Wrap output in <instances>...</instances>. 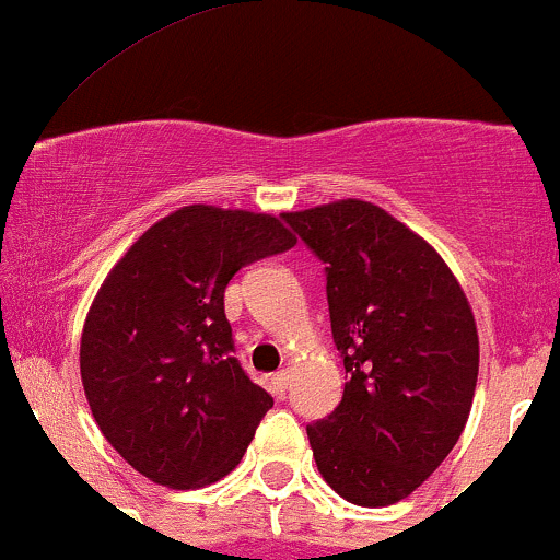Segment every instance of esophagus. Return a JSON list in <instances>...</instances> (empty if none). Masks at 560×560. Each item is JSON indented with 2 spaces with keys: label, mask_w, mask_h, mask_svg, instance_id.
I'll use <instances>...</instances> for the list:
<instances>
[{
  "label": "esophagus",
  "mask_w": 560,
  "mask_h": 560,
  "mask_svg": "<svg viewBox=\"0 0 560 560\" xmlns=\"http://www.w3.org/2000/svg\"><path fill=\"white\" fill-rule=\"evenodd\" d=\"M288 384H291V371L282 369V371H278V374L272 376V382H269V389H272V393L278 395V398H282V395H285V389H288Z\"/></svg>",
  "instance_id": "1"
}]
</instances>
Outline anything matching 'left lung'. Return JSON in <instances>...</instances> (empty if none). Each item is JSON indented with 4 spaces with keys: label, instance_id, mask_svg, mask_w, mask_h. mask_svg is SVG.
<instances>
[{
    "label": "left lung",
    "instance_id": "obj_1",
    "mask_svg": "<svg viewBox=\"0 0 560 560\" xmlns=\"http://www.w3.org/2000/svg\"><path fill=\"white\" fill-rule=\"evenodd\" d=\"M282 219L326 264L345 395L306 427L323 480L360 508L400 502L438 470L470 417L478 328L441 254L374 202Z\"/></svg>",
    "mask_w": 560,
    "mask_h": 560
}]
</instances>
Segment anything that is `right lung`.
<instances>
[{"label": "right lung", "mask_w": 560, "mask_h": 560, "mask_svg": "<svg viewBox=\"0 0 560 560\" xmlns=\"http://www.w3.org/2000/svg\"><path fill=\"white\" fill-rule=\"evenodd\" d=\"M296 245L278 215L184 206L125 250L90 304L80 374L95 424L133 470L167 489L230 475L272 395L232 358L234 272Z\"/></svg>", "instance_id": "add662e5"}]
</instances>
